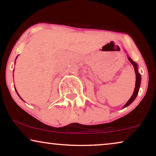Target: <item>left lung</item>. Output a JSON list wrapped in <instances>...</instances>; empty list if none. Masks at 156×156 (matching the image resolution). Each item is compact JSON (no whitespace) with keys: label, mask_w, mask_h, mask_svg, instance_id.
Returning a JSON list of instances; mask_svg holds the SVG:
<instances>
[{"label":"left lung","mask_w":156,"mask_h":156,"mask_svg":"<svg viewBox=\"0 0 156 156\" xmlns=\"http://www.w3.org/2000/svg\"><path fill=\"white\" fill-rule=\"evenodd\" d=\"M128 59H129V60L130 61V62H131L132 65H133V67H134V70H135V73H136V85H135V89H134V91H133V94H132L131 97L130 98L129 101H128L125 104V105L123 106V108H124L126 107H127L128 106H129L130 104H131L132 102H133L135 99L137 97L138 94V91H139V89H140V82H141V76H140V74H139V72L138 71V65L136 64L135 62H133L132 59L130 58L129 57H128Z\"/></svg>","instance_id":"1"}]
</instances>
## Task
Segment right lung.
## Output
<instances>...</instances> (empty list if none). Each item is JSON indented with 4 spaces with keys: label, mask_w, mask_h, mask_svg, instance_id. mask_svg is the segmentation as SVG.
<instances>
[{
    "label": "right lung",
    "mask_w": 156,
    "mask_h": 156,
    "mask_svg": "<svg viewBox=\"0 0 156 156\" xmlns=\"http://www.w3.org/2000/svg\"><path fill=\"white\" fill-rule=\"evenodd\" d=\"M17 57H18V56H17ZM17 57H16V58H17ZM15 64H16V62H15ZM13 72H14V70H13ZM16 92H17V90H16ZM17 94H18V92H17ZM18 95L19 96V94H18ZM19 97H20V96H19ZM20 99H22V98H21L20 97Z\"/></svg>",
    "instance_id": "obj_1"
}]
</instances>
